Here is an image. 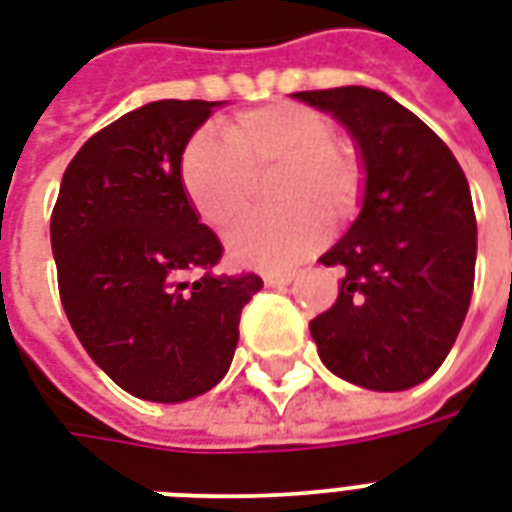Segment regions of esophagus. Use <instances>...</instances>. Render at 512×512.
<instances>
[{
	"label": "esophagus",
	"instance_id": "34e87169",
	"mask_svg": "<svg viewBox=\"0 0 512 512\" xmlns=\"http://www.w3.org/2000/svg\"><path fill=\"white\" fill-rule=\"evenodd\" d=\"M295 279V273H265V287H287Z\"/></svg>",
	"mask_w": 512,
	"mask_h": 512
}]
</instances>
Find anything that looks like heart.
<instances>
[{"label":"heart","instance_id":"b5f03b06","mask_svg":"<svg viewBox=\"0 0 512 512\" xmlns=\"http://www.w3.org/2000/svg\"><path fill=\"white\" fill-rule=\"evenodd\" d=\"M273 169L271 204L284 212L249 217L228 236L230 257L263 271L311 255L325 239V220L341 225L360 206L362 166L335 142L333 120L298 101H273L228 120L222 134L193 136L179 163L187 201L214 230L247 209L255 177Z\"/></svg>","mask_w":512,"mask_h":512}]
</instances>
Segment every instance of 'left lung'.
Instances as JSON below:
<instances>
[{
  "mask_svg": "<svg viewBox=\"0 0 512 512\" xmlns=\"http://www.w3.org/2000/svg\"><path fill=\"white\" fill-rule=\"evenodd\" d=\"M292 99L349 131L365 174L357 220L319 257L343 273L338 300L308 325L319 360L362 389H411L443 365L470 308L478 228L467 177L386 93L343 85Z\"/></svg>",
  "mask_w": 512,
  "mask_h": 512,
  "instance_id": "1",
  "label": "left lung"
}]
</instances>
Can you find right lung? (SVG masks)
Returning a JSON list of instances; mask_svg holds the SVG:
<instances>
[{"instance_id":"add662e5","label":"right lung","mask_w":512,"mask_h":512,"mask_svg":"<svg viewBox=\"0 0 512 512\" xmlns=\"http://www.w3.org/2000/svg\"><path fill=\"white\" fill-rule=\"evenodd\" d=\"M222 101H150L66 166L50 244L74 335L128 395L185 403L217 386L241 308L263 279L212 273L222 244L187 201L179 163Z\"/></svg>"}]
</instances>
